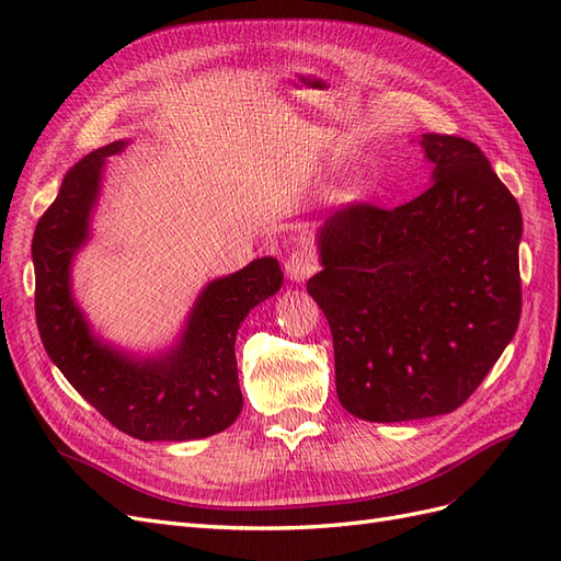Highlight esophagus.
I'll return each instance as SVG.
<instances>
[{
	"instance_id": "1",
	"label": "esophagus",
	"mask_w": 561,
	"mask_h": 561,
	"mask_svg": "<svg viewBox=\"0 0 561 561\" xmlns=\"http://www.w3.org/2000/svg\"><path fill=\"white\" fill-rule=\"evenodd\" d=\"M314 270H318V263H314L312 253H308L306 249L294 251L289 257H286V263H284L286 277H289V279L296 282V284L310 279Z\"/></svg>"
}]
</instances>
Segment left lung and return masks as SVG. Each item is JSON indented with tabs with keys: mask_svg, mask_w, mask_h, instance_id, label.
<instances>
[{
	"mask_svg": "<svg viewBox=\"0 0 561 561\" xmlns=\"http://www.w3.org/2000/svg\"><path fill=\"white\" fill-rule=\"evenodd\" d=\"M431 184L393 210L348 206L318 229L308 294L334 339L341 405L365 422L457 410L522 318V210L483 151L422 135Z\"/></svg>",
	"mask_w": 561,
	"mask_h": 561,
	"instance_id": "left-lung-1",
	"label": "left lung"
}]
</instances>
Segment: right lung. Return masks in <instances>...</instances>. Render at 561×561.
I'll use <instances>...</instances> for the list:
<instances>
[{
	"instance_id": "obj_1",
	"label": "right lung",
	"mask_w": 561,
	"mask_h": 561,
	"mask_svg": "<svg viewBox=\"0 0 561 561\" xmlns=\"http://www.w3.org/2000/svg\"><path fill=\"white\" fill-rule=\"evenodd\" d=\"M111 141L66 172L59 196L33 237L35 314L51 363L123 434L139 440H194L232 426L243 408L234 341L247 314L282 289L277 257H255L198 291L168 348L139 355L94 332L73 291V263L92 239Z\"/></svg>"
}]
</instances>
